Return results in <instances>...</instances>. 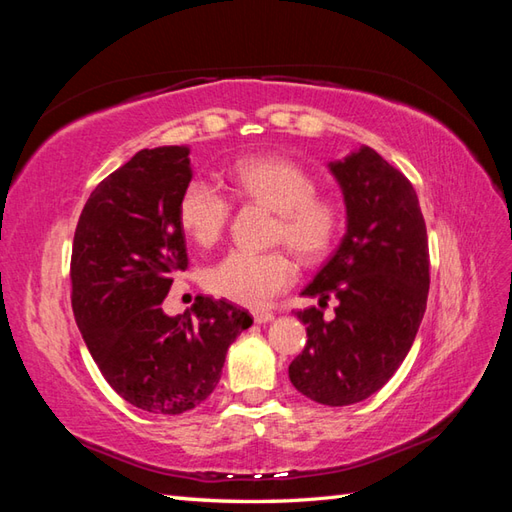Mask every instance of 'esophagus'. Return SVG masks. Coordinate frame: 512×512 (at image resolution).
I'll return each instance as SVG.
<instances>
[{
    "instance_id": "esophagus-1",
    "label": "esophagus",
    "mask_w": 512,
    "mask_h": 512,
    "mask_svg": "<svg viewBox=\"0 0 512 512\" xmlns=\"http://www.w3.org/2000/svg\"><path fill=\"white\" fill-rule=\"evenodd\" d=\"M273 317H275V314L270 310H255L253 312L255 323H268V321H273Z\"/></svg>"
}]
</instances>
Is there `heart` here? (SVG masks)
Returning a JSON list of instances; mask_svg holds the SVG:
<instances>
[{
    "label": "heart",
    "mask_w": 512,
    "mask_h": 512,
    "mask_svg": "<svg viewBox=\"0 0 512 512\" xmlns=\"http://www.w3.org/2000/svg\"><path fill=\"white\" fill-rule=\"evenodd\" d=\"M317 189L319 182L308 169L281 156L244 158L228 171V193L237 202L275 211L270 242L288 246L306 264L328 257L345 226L341 200ZM231 213V198L209 180L195 178L180 193V226L200 246L220 242ZM295 275L286 250H231L206 270L204 284L215 297L259 310L290 288Z\"/></svg>",
    "instance_id": "b5f03b06"
}]
</instances>
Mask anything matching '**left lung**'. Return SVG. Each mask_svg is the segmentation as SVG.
Instances as JSON below:
<instances>
[{"label":"left lung","instance_id":"left-lung-1","mask_svg":"<svg viewBox=\"0 0 512 512\" xmlns=\"http://www.w3.org/2000/svg\"><path fill=\"white\" fill-rule=\"evenodd\" d=\"M347 206V233L301 292L340 299L335 319L299 310L308 325L288 376L303 396L330 407L361 402L405 361L427 310V226L411 182L372 147L332 162Z\"/></svg>","mask_w":512,"mask_h":512}]
</instances>
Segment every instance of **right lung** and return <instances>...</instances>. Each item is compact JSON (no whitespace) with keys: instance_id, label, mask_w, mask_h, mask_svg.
I'll return each instance as SVG.
<instances>
[{"instance_id":"obj_1","label":"right lung","mask_w":512,"mask_h":512,"mask_svg":"<svg viewBox=\"0 0 512 512\" xmlns=\"http://www.w3.org/2000/svg\"><path fill=\"white\" fill-rule=\"evenodd\" d=\"M191 182L187 147L143 149L99 182L74 231L72 312L92 358L118 396L151 413H184L211 396L250 314L198 297L167 317L160 303L189 268L178 220Z\"/></svg>"}]
</instances>
